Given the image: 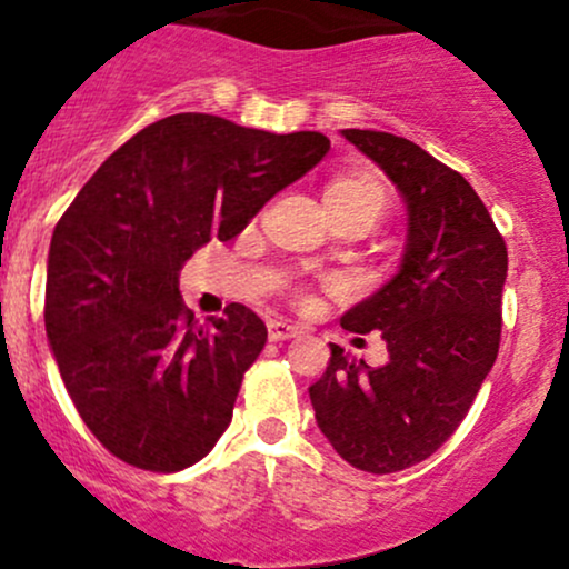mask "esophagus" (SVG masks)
<instances>
[{"instance_id":"obj_1","label":"esophagus","mask_w":569,"mask_h":569,"mask_svg":"<svg viewBox=\"0 0 569 569\" xmlns=\"http://www.w3.org/2000/svg\"><path fill=\"white\" fill-rule=\"evenodd\" d=\"M302 327L289 325L283 319H272L269 321V340H289V338H300Z\"/></svg>"}]
</instances>
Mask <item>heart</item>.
Wrapping results in <instances>:
<instances>
[{
	"mask_svg": "<svg viewBox=\"0 0 569 569\" xmlns=\"http://www.w3.org/2000/svg\"><path fill=\"white\" fill-rule=\"evenodd\" d=\"M387 204H390V188L385 179L370 171H349L330 179L325 188V209L330 220L368 218L370 223H376Z\"/></svg>",
	"mask_w": 569,
	"mask_h": 569,
	"instance_id": "heart-1",
	"label": "heart"
}]
</instances>
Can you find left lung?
<instances>
[{"instance_id": "1", "label": "left lung", "mask_w": 569, "mask_h": 569, "mask_svg": "<svg viewBox=\"0 0 569 569\" xmlns=\"http://www.w3.org/2000/svg\"><path fill=\"white\" fill-rule=\"evenodd\" d=\"M406 204L398 272L340 316L349 332H381L387 362L370 368L330 343L310 385L316 422L340 458L392 475L433 456L463 422L501 338L507 244L458 171L381 130H340Z\"/></svg>"}]
</instances>
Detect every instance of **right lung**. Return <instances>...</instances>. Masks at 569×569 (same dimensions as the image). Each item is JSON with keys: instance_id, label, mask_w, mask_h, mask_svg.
Masks as SVG:
<instances>
[{"instance_id": "1", "label": "right lung", "mask_w": 569, "mask_h": 569, "mask_svg": "<svg viewBox=\"0 0 569 569\" xmlns=\"http://www.w3.org/2000/svg\"><path fill=\"white\" fill-rule=\"evenodd\" d=\"M330 139L174 113L117 149L59 218L48 250L46 335L81 420L119 460L179 471L231 422L267 343L244 305L199 325L179 269L308 174Z\"/></svg>"}]
</instances>
